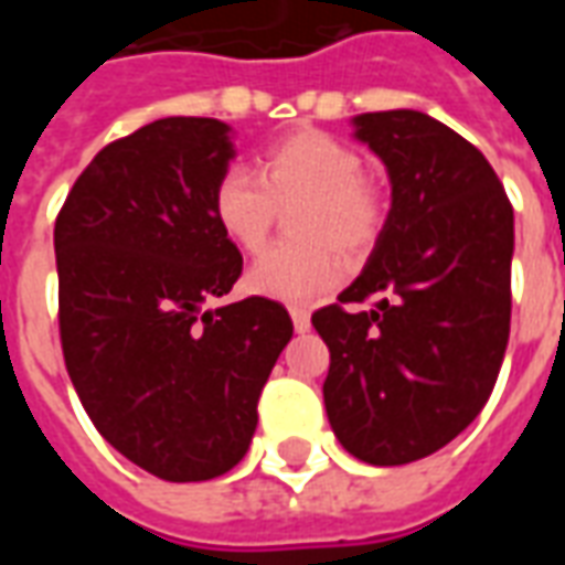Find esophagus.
I'll return each mask as SVG.
<instances>
[{
	"label": "esophagus",
	"instance_id": "esophagus-1",
	"mask_svg": "<svg viewBox=\"0 0 565 565\" xmlns=\"http://www.w3.org/2000/svg\"><path fill=\"white\" fill-rule=\"evenodd\" d=\"M290 318H294L296 332H308V330H311V315H308V308L294 306V308H290Z\"/></svg>",
	"mask_w": 565,
	"mask_h": 565
}]
</instances>
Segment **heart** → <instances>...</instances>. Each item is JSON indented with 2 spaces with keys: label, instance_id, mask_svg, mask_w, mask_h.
<instances>
[{
  "label": "heart",
  "instance_id": "obj_1",
  "mask_svg": "<svg viewBox=\"0 0 565 565\" xmlns=\"http://www.w3.org/2000/svg\"><path fill=\"white\" fill-rule=\"evenodd\" d=\"M287 242L247 269L245 287L275 302H318L344 278L339 250L360 257L379 242L387 205L363 174V157L323 129H296L254 160V174L226 169L211 190L221 233L245 254L269 242L278 209L294 205Z\"/></svg>",
  "mask_w": 565,
  "mask_h": 565
}]
</instances>
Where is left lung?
<instances>
[{"label": "left lung", "mask_w": 565, "mask_h": 565, "mask_svg": "<svg viewBox=\"0 0 565 565\" xmlns=\"http://www.w3.org/2000/svg\"><path fill=\"white\" fill-rule=\"evenodd\" d=\"M393 186L366 269L311 315L335 438L372 466L445 448L493 393L511 327L514 211L472 141L420 111L354 117ZM375 298L372 309L348 305Z\"/></svg>", "instance_id": "left-lung-1"}]
</instances>
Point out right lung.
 I'll list each match as a JSON object with an SVG mask.
<instances>
[{
	"mask_svg": "<svg viewBox=\"0 0 565 565\" xmlns=\"http://www.w3.org/2000/svg\"><path fill=\"white\" fill-rule=\"evenodd\" d=\"M235 157L214 117H162L105 145L56 214L60 342L103 438L162 481H209L247 454L294 335L266 296L202 311L242 275L211 214Z\"/></svg>",
	"mask_w": 565,
	"mask_h": 565,
	"instance_id": "1",
	"label": "right lung"
}]
</instances>
